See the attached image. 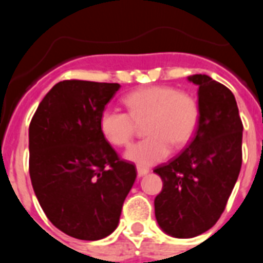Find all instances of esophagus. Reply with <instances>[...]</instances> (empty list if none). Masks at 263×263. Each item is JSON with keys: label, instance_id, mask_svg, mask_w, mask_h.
<instances>
[{"label": "esophagus", "instance_id": "34e87169", "mask_svg": "<svg viewBox=\"0 0 263 263\" xmlns=\"http://www.w3.org/2000/svg\"><path fill=\"white\" fill-rule=\"evenodd\" d=\"M137 173H138V176H145L150 173V168L145 166H138L137 167Z\"/></svg>", "mask_w": 263, "mask_h": 263}]
</instances>
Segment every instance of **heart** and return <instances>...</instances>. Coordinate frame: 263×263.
Returning <instances> with one entry per match:
<instances>
[{
  "label": "heart",
  "mask_w": 263,
  "mask_h": 263,
  "mask_svg": "<svg viewBox=\"0 0 263 263\" xmlns=\"http://www.w3.org/2000/svg\"><path fill=\"white\" fill-rule=\"evenodd\" d=\"M127 113L105 109L100 116V130L109 143L120 147L132 145L137 125L145 122L143 141L129 148L126 157L139 164L163 160L173 145L180 148L195 136L200 108L185 90L170 85H146L132 90L124 99Z\"/></svg>",
  "instance_id": "1"
}]
</instances>
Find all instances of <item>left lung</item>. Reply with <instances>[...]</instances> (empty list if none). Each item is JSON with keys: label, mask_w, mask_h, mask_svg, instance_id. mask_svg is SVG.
<instances>
[{"label": "left lung", "mask_w": 263, "mask_h": 263, "mask_svg": "<svg viewBox=\"0 0 263 263\" xmlns=\"http://www.w3.org/2000/svg\"><path fill=\"white\" fill-rule=\"evenodd\" d=\"M188 80L199 85L197 129L180 154L154 170L163 180L155 217L178 238L199 236L217 222L242 163L243 126L231 89L206 75Z\"/></svg>", "instance_id": "obj_1"}]
</instances>
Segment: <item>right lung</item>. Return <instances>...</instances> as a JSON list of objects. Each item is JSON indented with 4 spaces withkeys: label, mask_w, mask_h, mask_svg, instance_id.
Listing matches in <instances>:
<instances>
[{
    "label": "right lung",
    "mask_w": 263,
    "mask_h": 263,
    "mask_svg": "<svg viewBox=\"0 0 263 263\" xmlns=\"http://www.w3.org/2000/svg\"><path fill=\"white\" fill-rule=\"evenodd\" d=\"M121 85L63 80L39 104L29 127V171L42 210L63 233L96 241L117 228L137 178L100 130Z\"/></svg>",
    "instance_id": "add662e5"
}]
</instances>
